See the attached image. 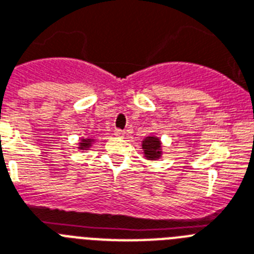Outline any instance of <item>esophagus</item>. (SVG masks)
I'll return each instance as SVG.
<instances>
[{"mask_svg":"<svg viewBox=\"0 0 254 254\" xmlns=\"http://www.w3.org/2000/svg\"><path fill=\"white\" fill-rule=\"evenodd\" d=\"M115 135H116V137L123 138L124 135H125V131L121 130V129H115Z\"/></svg>","mask_w":254,"mask_h":254,"instance_id":"esophagus-1","label":"esophagus"}]
</instances>
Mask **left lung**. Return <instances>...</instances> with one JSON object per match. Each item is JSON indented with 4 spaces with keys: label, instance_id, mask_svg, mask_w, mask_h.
<instances>
[{
    "label": "left lung",
    "instance_id": "left-lung-1",
    "mask_svg": "<svg viewBox=\"0 0 254 254\" xmlns=\"http://www.w3.org/2000/svg\"><path fill=\"white\" fill-rule=\"evenodd\" d=\"M142 148L148 160H157L161 155V143L156 137H147L142 143Z\"/></svg>",
    "mask_w": 254,
    "mask_h": 254
}]
</instances>
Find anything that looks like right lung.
<instances>
[{"mask_svg": "<svg viewBox=\"0 0 254 254\" xmlns=\"http://www.w3.org/2000/svg\"><path fill=\"white\" fill-rule=\"evenodd\" d=\"M90 142H91V139H82V140H81V143H80L81 150H87V148H89V146H90Z\"/></svg>", "mask_w": 254, "mask_h": 254, "instance_id": "1", "label": "right lung"}]
</instances>
